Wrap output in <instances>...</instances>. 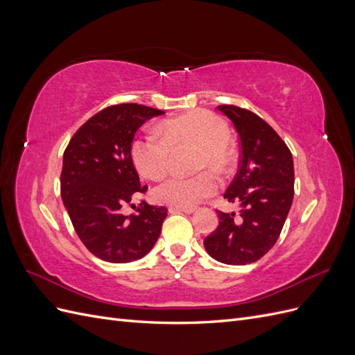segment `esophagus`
<instances>
[{
	"label": "esophagus",
	"instance_id": "obj_1",
	"mask_svg": "<svg viewBox=\"0 0 355 355\" xmlns=\"http://www.w3.org/2000/svg\"><path fill=\"white\" fill-rule=\"evenodd\" d=\"M168 211L170 213H176V211H184V213H194L196 211V207H178V206H171L168 207Z\"/></svg>",
	"mask_w": 355,
	"mask_h": 355
}]
</instances>
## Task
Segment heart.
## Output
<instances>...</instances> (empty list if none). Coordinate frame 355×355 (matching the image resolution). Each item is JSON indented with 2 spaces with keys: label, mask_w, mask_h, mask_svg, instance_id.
Returning <instances> with one entry per match:
<instances>
[{
  "label": "heart",
  "mask_w": 355,
  "mask_h": 355,
  "mask_svg": "<svg viewBox=\"0 0 355 355\" xmlns=\"http://www.w3.org/2000/svg\"><path fill=\"white\" fill-rule=\"evenodd\" d=\"M230 130L218 115L197 110L171 118L159 127L155 135L136 136L130 144V158L139 175L158 180L167 173L171 153L182 148H196L194 168H211L227 173L232 164L230 149ZM219 189V180L210 170L196 176H171L159 184L153 196L155 201L178 207H194Z\"/></svg>",
  "instance_id": "obj_1"
}]
</instances>
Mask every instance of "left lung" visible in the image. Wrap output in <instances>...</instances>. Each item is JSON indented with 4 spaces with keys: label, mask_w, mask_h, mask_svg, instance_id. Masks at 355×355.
<instances>
[{
    "label": "left lung",
    "mask_w": 355,
    "mask_h": 355,
    "mask_svg": "<svg viewBox=\"0 0 355 355\" xmlns=\"http://www.w3.org/2000/svg\"><path fill=\"white\" fill-rule=\"evenodd\" d=\"M218 110L240 137L239 170L223 198L240 202L241 219L234 222L235 213L218 210L219 225L204 239V247L222 263L245 265L261 259L280 237L293 201V158L259 115L235 105H219Z\"/></svg>",
    "instance_id": "8db88e82"
}]
</instances>
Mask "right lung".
Returning a JSON list of instances; mask_svg holds the SVG:
<instances>
[{"label":"right lung","instance_id":"1","mask_svg":"<svg viewBox=\"0 0 355 355\" xmlns=\"http://www.w3.org/2000/svg\"><path fill=\"white\" fill-rule=\"evenodd\" d=\"M164 114L137 103H118L94 114L63 153L60 196L73 230L102 261L125 263L153 249L167 209L142 200L135 213L123 207L148 191L130 158V144L146 120Z\"/></svg>","mask_w":355,"mask_h":355}]
</instances>
